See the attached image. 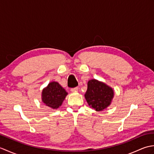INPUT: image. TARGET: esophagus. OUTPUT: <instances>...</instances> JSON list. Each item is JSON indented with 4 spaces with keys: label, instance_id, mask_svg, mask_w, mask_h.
<instances>
[{
    "label": "esophagus",
    "instance_id": "esophagus-1",
    "mask_svg": "<svg viewBox=\"0 0 154 154\" xmlns=\"http://www.w3.org/2000/svg\"><path fill=\"white\" fill-rule=\"evenodd\" d=\"M78 91V87H74V88H71V92H77V91Z\"/></svg>",
    "mask_w": 154,
    "mask_h": 154
}]
</instances>
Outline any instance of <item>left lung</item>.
<instances>
[{"mask_svg": "<svg viewBox=\"0 0 154 154\" xmlns=\"http://www.w3.org/2000/svg\"><path fill=\"white\" fill-rule=\"evenodd\" d=\"M114 97V91L107 85L96 79L88 81L85 97L90 107L101 111L109 106Z\"/></svg>", "mask_w": 154, "mask_h": 154, "instance_id": "obj_1", "label": "left lung"}]
</instances>
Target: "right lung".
Returning <instances> with one entry per match:
<instances>
[{"label": "right lung", "mask_w": 154, "mask_h": 154, "mask_svg": "<svg viewBox=\"0 0 154 154\" xmlns=\"http://www.w3.org/2000/svg\"><path fill=\"white\" fill-rule=\"evenodd\" d=\"M67 93L57 82H51L44 88L42 93V100L45 105L51 109H58L61 104Z\"/></svg>", "instance_id": "right-lung-1"}]
</instances>
